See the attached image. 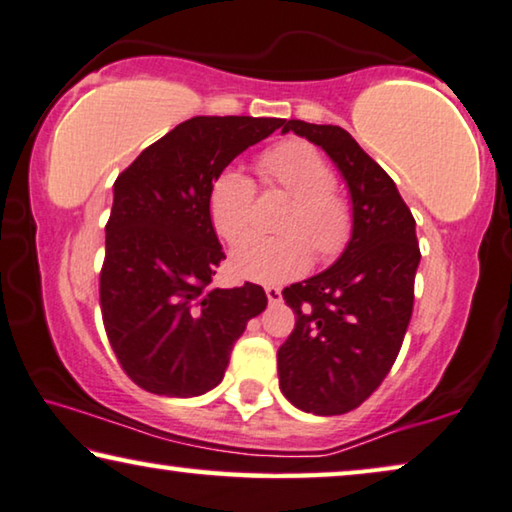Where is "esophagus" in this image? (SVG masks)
Wrapping results in <instances>:
<instances>
[{
    "instance_id": "34e87169",
    "label": "esophagus",
    "mask_w": 512,
    "mask_h": 512,
    "mask_svg": "<svg viewBox=\"0 0 512 512\" xmlns=\"http://www.w3.org/2000/svg\"><path fill=\"white\" fill-rule=\"evenodd\" d=\"M266 299H269V304H280V299H283V294H280V287L266 285Z\"/></svg>"
}]
</instances>
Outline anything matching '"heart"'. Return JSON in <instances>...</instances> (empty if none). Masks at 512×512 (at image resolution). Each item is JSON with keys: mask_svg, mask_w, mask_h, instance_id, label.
Instances as JSON below:
<instances>
[{"mask_svg": "<svg viewBox=\"0 0 512 512\" xmlns=\"http://www.w3.org/2000/svg\"><path fill=\"white\" fill-rule=\"evenodd\" d=\"M259 181L292 197L278 227L287 234L248 236L232 255L234 271L259 283H280L311 262L341 257L355 232V211L336 190V174L313 143L290 139L266 148L257 160ZM257 187L246 171L227 167L208 187L211 222L227 243L241 241L255 218Z\"/></svg>", "mask_w": 512, "mask_h": 512, "instance_id": "heart-1", "label": "heart"}]
</instances>
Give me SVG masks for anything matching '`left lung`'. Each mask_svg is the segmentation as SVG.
Wrapping results in <instances>:
<instances>
[{"instance_id": "obj_1", "label": "left lung", "mask_w": 512, "mask_h": 512, "mask_svg": "<svg viewBox=\"0 0 512 512\" xmlns=\"http://www.w3.org/2000/svg\"><path fill=\"white\" fill-rule=\"evenodd\" d=\"M341 169L352 194L355 232L334 266L283 290L294 329L278 348L280 390L315 415L362 406L397 362L415 301L420 246L397 185L336 125L287 120Z\"/></svg>"}]
</instances>
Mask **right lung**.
I'll use <instances>...</instances> for the list:
<instances>
[{"label":"right lung","mask_w":512,"mask_h":512,"mask_svg":"<svg viewBox=\"0 0 512 512\" xmlns=\"http://www.w3.org/2000/svg\"><path fill=\"white\" fill-rule=\"evenodd\" d=\"M285 120L197 115L150 143L113 185L99 306L122 371L146 392L197 397L266 308L259 285L220 290L225 253L208 213L213 178Z\"/></svg>","instance_id":"add662e5"}]
</instances>
